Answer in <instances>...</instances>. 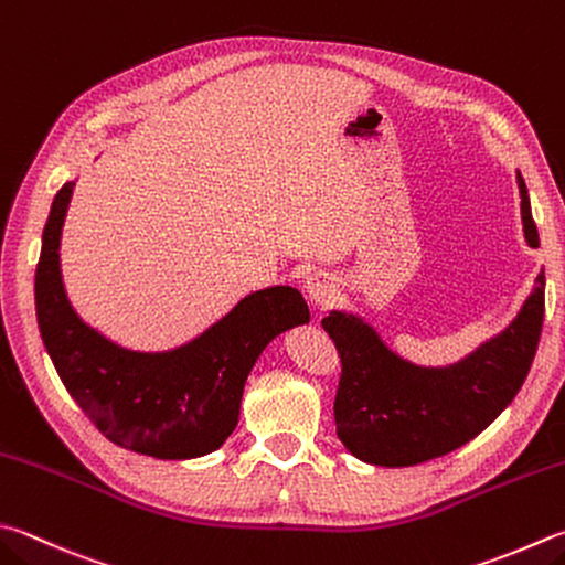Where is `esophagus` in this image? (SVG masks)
I'll use <instances>...</instances> for the list:
<instances>
[{
	"label": "esophagus",
	"instance_id": "34e87169",
	"mask_svg": "<svg viewBox=\"0 0 565 565\" xmlns=\"http://www.w3.org/2000/svg\"><path fill=\"white\" fill-rule=\"evenodd\" d=\"M305 292H307V297H310L315 305H322L324 307V305H329L337 297L339 282H337V278H334L332 273L317 270L312 275H307Z\"/></svg>",
	"mask_w": 565,
	"mask_h": 565
}]
</instances>
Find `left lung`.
I'll list each match as a JSON object with an SVG mask.
<instances>
[{"label": "left lung", "instance_id": "left-lung-1", "mask_svg": "<svg viewBox=\"0 0 565 565\" xmlns=\"http://www.w3.org/2000/svg\"><path fill=\"white\" fill-rule=\"evenodd\" d=\"M521 226L539 248L529 189L516 172ZM544 270L516 317L448 366H423L393 351L364 317L329 310L324 332L342 356L337 438L361 462L411 467L448 455L497 420L524 383L544 324Z\"/></svg>", "mask_w": 565, "mask_h": 565}]
</instances>
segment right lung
I'll use <instances>...</instances> for the list:
<instances>
[{"label":"right lung","instance_id":"add662e5","mask_svg":"<svg viewBox=\"0 0 565 565\" xmlns=\"http://www.w3.org/2000/svg\"><path fill=\"white\" fill-rule=\"evenodd\" d=\"M76 179L53 199L36 268V319L63 386L105 438L157 460L218 450L236 430L243 386L275 337L310 322L300 290L263 287L189 342L145 351L115 342L76 312L63 285L61 233Z\"/></svg>","mask_w":565,"mask_h":565}]
</instances>
